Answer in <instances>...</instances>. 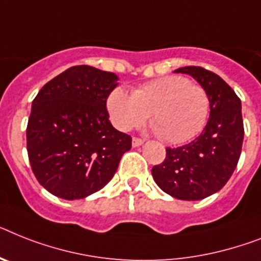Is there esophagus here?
Listing matches in <instances>:
<instances>
[{"mask_svg":"<svg viewBox=\"0 0 261 261\" xmlns=\"http://www.w3.org/2000/svg\"><path fill=\"white\" fill-rule=\"evenodd\" d=\"M144 144V140L143 139H137V137H133L132 140V145L133 146H140Z\"/></svg>","mask_w":261,"mask_h":261,"instance_id":"34e87169","label":"esophagus"}]
</instances>
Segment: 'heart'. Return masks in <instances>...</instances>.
<instances>
[{
	"label": "heart",
	"mask_w": 261,
	"mask_h": 261,
	"mask_svg": "<svg viewBox=\"0 0 261 261\" xmlns=\"http://www.w3.org/2000/svg\"><path fill=\"white\" fill-rule=\"evenodd\" d=\"M108 112L120 130L140 126L148 115L156 132L171 144L189 141L203 129L210 113V97L184 77L165 76L133 89H115L108 97Z\"/></svg>",
	"instance_id": "heart-1"
}]
</instances>
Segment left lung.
Instances as JSON below:
<instances>
[{"instance_id":"obj_1","label":"left lung","mask_w":261,"mask_h":261,"mask_svg":"<svg viewBox=\"0 0 261 261\" xmlns=\"http://www.w3.org/2000/svg\"><path fill=\"white\" fill-rule=\"evenodd\" d=\"M174 73L192 76L210 97V118L201 135L187 145L167 148L165 160L152 168L156 184L180 200H201L220 191L240 159L244 139L242 101L216 73L200 66Z\"/></svg>"}]
</instances>
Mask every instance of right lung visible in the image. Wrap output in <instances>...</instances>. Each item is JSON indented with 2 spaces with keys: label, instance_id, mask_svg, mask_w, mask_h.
Masks as SVG:
<instances>
[{
  "label": "right lung",
  "instance_id": "obj_1",
  "mask_svg": "<svg viewBox=\"0 0 261 261\" xmlns=\"http://www.w3.org/2000/svg\"><path fill=\"white\" fill-rule=\"evenodd\" d=\"M115 73L88 65L66 69L32 102L27 148L34 176L51 195L84 199L104 188L132 137L109 121L107 100Z\"/></svg>",
  "mask_w": 261,
  "mask_h": 261
}]
</instances>
